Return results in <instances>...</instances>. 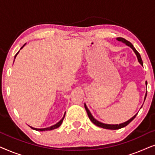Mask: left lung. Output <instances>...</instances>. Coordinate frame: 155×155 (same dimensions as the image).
I'll return each mask as SVG.
<instances>
[{"label": "left lung", "mask_w": 155, "mask_h": 155, "mask_svg": "<svg viewBox=\"0 0 155 155\" xmlns=\"http://www.w3.org/2000/svg\"><path fill=\"white\" fill-rule=\"evenodd\" d=\"M116 40H118V41H121L124 44H126L127 46H129V47H130L131 48H132V49L133 50V51H134V53L135 54V55H136V56H137V60H138V62L140 63L141 65H143V61H142L140 55L139 53L137 51V50L135 49L134 46H133V44H131L130 41H127L126 39H124V38H121V37L116 38ZM145 84H146V86L147 85V81L145 82ZM146 97H147V92H146V94H145V99H144V101H145V100ZM84 108H85L87 113V115L89 116V118H90V120L93 123V124H94V125H96V126H97L101 127V128H105V129H110V130H117V129L122 128H124V127L126 126L127 125L130 124V123L132 121L133 119H134V118H135V116H136V115L137 114H135V115L133 116L132 118H130V119H129L128 120H127V121L124 122V123H122V124H104V123H101L100 121H99V120H97V119H95V118L93 117V116L92 115V114H91V112L90 111V110H89L88 108L87 107L86 104H84Z\"/></svg>", "instance_id": "8db88e82"}]
</instances>
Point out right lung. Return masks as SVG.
<instances>
[{"instance_id": "1", "label": "right lung", "mask_w": 155, "mask_h": 155, "mask_svg": "<svg viewBox=\"0 0 155 155\" xmlns=\"http://www.w3.org/2000/svg\"><path fill=\"white\" fill-rule=\"evenodd\" d=\"M26 45V44H25L24 45H23L22 47H21V48H20V50L22 49V48L24 47V46ZM19 52H20V51H19L17 53V54H15V58H16V56H17V55H18V54H19ZM15 61V60H14ZM65 113L64 114V115H63V117L61 118V120H59V121L57 123V124H56L55 125H54V126H50V127H48V128H33V127H31V126H29L31 128H32V129H34V130H37V131H46V130H54V129H56V128H58L59 126H61V124H62V122H63V119H64V118H65Z\"/></svg>"}]
</instances>
